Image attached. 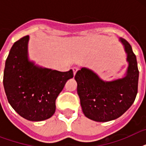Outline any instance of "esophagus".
Instances as JSON below:
<instances>
[{"label": "esophagus", "instance_id": "1", "mask_svg": "<svg viewBox=\"0 0 146 146\" xmlns=\"http://www.w3.org/2000/svg\"><path fill=\"white\" fill-rule=\"evenodd\" d=\"M73 75L75 76L76 73V72L78 71V68H76V67H73Z\"/></svg>", "mask_w": 146, "mask_h": 146}]
</instances>
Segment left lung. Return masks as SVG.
<instances>
[{"mask_svg":"<svg viewBox=\"0 0 146 146\" xmlns=\"http://www.w3.org/2000/svg\"><path fill=\"white\" fill-rule=\"evenodd\" d=\"M127 53V73L121 79L104 81L95 72L82 67L75 75L83 113L97 122L120 117L130 108L138 92L139 70L136 55L127 41L119 38Z\"/></svg>","mask_w":146,"mask_h":146,"instance_id":"1","label":"left lung"}]
</instances>
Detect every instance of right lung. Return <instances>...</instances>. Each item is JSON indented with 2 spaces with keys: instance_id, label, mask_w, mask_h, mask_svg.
<instances>
[{
  "instance_id": "right-lung-1",
  "label": "right lung",
  "mask_w": 146,
  "mask_h": 146,
  "mask_svg": "<svg viewBox=\"0 0 146 146\" xmlns=\"http://www.w3.org/2000/svg\"><path fill=\"white\" fill-rule=\"evenodd\" d=\"M29 36L16 42L6 60L3 87L15 111L31 121L52 117L55 102L66 81L73 77L72 70L60 72L35 65L28 58Z\"/></svg>"
}]
</instances>
